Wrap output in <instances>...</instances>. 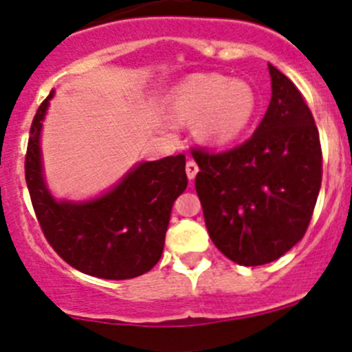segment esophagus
Listing matches in <instances>:
<instances>
[{
	"instance_id": "esophagus-1",
	"label": "esophagus",
	"mask_w": 352,
	"mask_h": 352,
	"mask_svg": "<svg viewBox=\"0 0 352 352\" xmlns=\"http://www.w3.org/2000/svg\"><path fill=\"white\" fill-rule=\"evenodd\" d=\"M186 172H187V177H189V180L196 179V175L199 172V166H197V163L194 162V160H189V162H187Z\"/></svg>"
}]
</instances>
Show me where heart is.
I'll list each match as a JSON object with an SVG mask.
<instances>
[{
  "instance_id": "1",
  "label": "heart",
  "mask_w": 352,
  "mask_h": 352,
  "mask_svg": "<svg viewBox=\"0 0 352 352\" xmlns=\"http://www.w3.org/2000/svg\"><path fill=\"white\" fill-rule=\"evenodd\" d=\"M173 109L182 119H199V136L209 143L236 140L258 109L254 87L218 73L194 74L173 94Z\"/></svg>"
}]
</instances>
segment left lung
Segmentation results:
<instances>
[{
    "mask_svg": "<svg viewBox=\"0 0 352 352\" xmlns=\"http://www.w3.org/2000/svg\"><path fill=\"white\" fill-rule=\"evenodd\" d=\"M272 97L252 138L235 148L190 150L196 192L212 243L240 265H262L294 247L322 186V146L293 81L269 65Z\"/></svg>",
    "mask_w": 352,
    "mask_h": 352,
    "instance_id": "8db88e82",
    "label": "left lung"
}]
</instances>
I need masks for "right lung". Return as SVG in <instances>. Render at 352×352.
I'll list each match as a JSON object with an SVG mask.
<instances>
[{
	"mask_svg": "<svg viewBox=\"0 0 352 352\" xmlns=\"http://www.w3.org/2000/svg\"><path fill=\"white\" fill-rule=\"evenodd\" d=\"M49 94L30 126L25 180L42 233L71 267L100 279H131L160 261L173 201L186 190V156L144 162L95 201L52 199L42 179L41 134Z\"/></svg>",
	"mask_w": 352,
	"mask_h": 352,
	"instance_id": "right-lung-1",
	"label": "right lung"
}]
</instances>
